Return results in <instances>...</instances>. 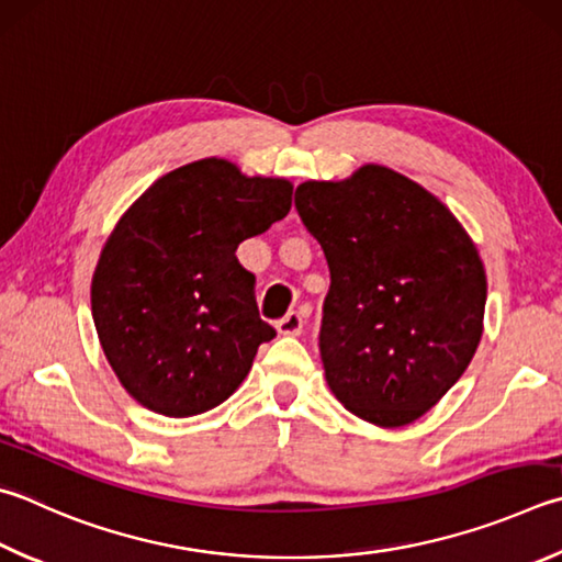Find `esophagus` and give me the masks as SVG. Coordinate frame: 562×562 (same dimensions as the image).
Here are the masks:
<instances>
[{"label":"esophagus","instance_id":"obj_1","mask_svg":"<svg viewBox=\"0 0 562 562\" xmlns=\"http://www.w3.org/2000/svg\"><path fill=\"white\" fill-rule=\"evenodd\" d=\"M278 331L282 334V336H300L302 334V329H304V319H302V314L300 312H288L282 316V319H278Z\"/></svg>","mask_w":562,"mask_h":562}]
</instances>
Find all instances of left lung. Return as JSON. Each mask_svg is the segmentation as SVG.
Wrapping results in <instances>:
<instances>
[{"instance_id": "8db88e82", "label": "left lung", "mask_w": 562, "mask_h": 562, "mask_svg": "<svg viewBox=\"0 0 562 562\" xmlns=\"http://www.w3.org/2000/svg\"><path fill=\"white\" fill-rule=\"evenodd\" d=\"M294 209L331 274L319 329L331 393L373 425L417 420L482 339L486 274L472 238L430 191L379 165L300 183Z\"/></svg>"}]
</instances>
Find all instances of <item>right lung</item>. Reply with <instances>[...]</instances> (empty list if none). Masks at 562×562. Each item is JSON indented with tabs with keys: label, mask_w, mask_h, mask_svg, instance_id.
Segmentation results:
<instances>
[{
	"label": "right lung",
	"mask_w": 562,
	"mask_h": 562,
	"mask_svg": "<svg viewBox=\"0 0 562 562\" xmlns=\"http://www.w3.org/2000/svg\"><path fill=\"white\" fill-rule=\"evenodd\" d=\"M290 206V181L243 177L211 157L169 171L120 218L90 304L112 371L137 403L191 417L243 383L274 329L260 319L255 274L236 250Z\"/></svg>",
	"instance_id": "right-lung-1"
}]
</instances>
